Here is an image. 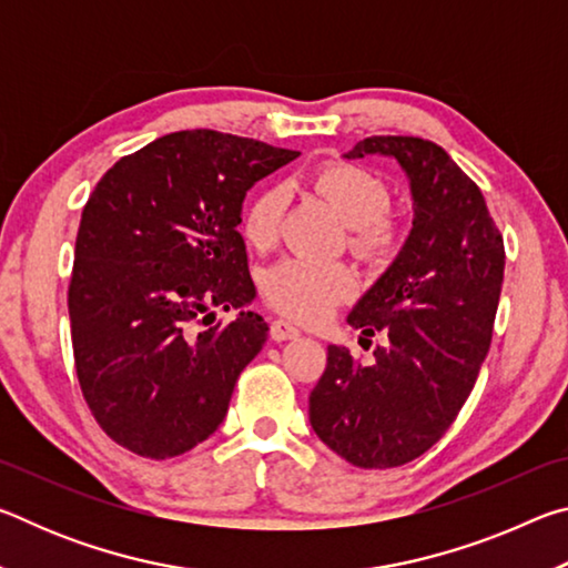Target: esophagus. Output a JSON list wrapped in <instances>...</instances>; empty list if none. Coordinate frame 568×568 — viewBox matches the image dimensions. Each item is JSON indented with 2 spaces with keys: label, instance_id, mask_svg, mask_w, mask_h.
Wrapping results in <instances>:
<instances>
[{
  "label": "esophagus",
  "instance_id": "1",
  "mask_svg": "<svg viewBox=\"0 0 568 568\" xmlns=\"http://www.w3.org/2000/svg\"><path fill=\"white\" fill-rule=\"evenodd\" d=\"M297 335H301V331L295 328V325H291V323H285V321H273L271 323V338L273 341H293V338H297Z\"/></svg>",
  "mask_w": 568,
  "mask_h": 568
}]
</instances>
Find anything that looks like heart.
I'll list each match as a JSON object with an SVG mask.
<instances>
[{"instance_id": "b5f03b06", "label": "heart", "mask_w": 568, "mask_h": 568, "mask_svg": "<svg viewBox=\"0 0 568 568\" xmlns=\"http://www.w3.org/2000/svg\"><path fill=\"white\" fill-rule=\"evenodd\" d=\"M313 195L325 200L348 225V245L365 261H381L400 243V220L390 213V187L378 172L353 162H323L307 175ZM285 190L265 185L247 200L240 233L253 250H271L281 233ZM263 297L277 313L301 323H318L335 305L348 301L358 287L353 267L345 263H311L287 257L273 265L261 281Z\"/></svg>"}]
</instances>
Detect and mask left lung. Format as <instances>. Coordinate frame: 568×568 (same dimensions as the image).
<instances>
[{"label": "left lung", "mask_w": 568, "mask_h": 568, "mask_svg": "<svg viewBox=\"0 0 568 568\" xmlns=\"http://www.w3.org/2000/svg\"><path fill=\"white\" fill-rule=\"evenodd\" d=\"M396 158L410 180L413 227L393 265L348 323L365 338L386 335L361 365L328 345L311 393V426L358 468H396L446 434L474 390L491 345L504 283V237L474 180L444 148L376 134L348 155Z\"/></svg>", "instance_id": "left-lung-1"}]
</instances>
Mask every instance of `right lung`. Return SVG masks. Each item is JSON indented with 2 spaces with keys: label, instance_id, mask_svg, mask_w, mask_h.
Instances as JSON below:
<instances>
[{
  "label": "right lung",
  "instance_id": "right-lung-1",
  "mask_svg": "<svg viewBox=\"0 0 568 568\" xmlns=\"http://www.w3.org/2000/svg\"><path fill=\"white\" fill-rule=\"evenodd\" d=\"M297 155L182 130L98 182L77 230L67 305L82 396L114 444L172 458L223 423L237 376L267 338V323L245 311L255 285L237 233L243 200ZM215 310L241 313L211 326Z\"/></svg>",
  "mask_w": 568,
  "mask_h": 568
}]
</instances>
